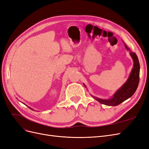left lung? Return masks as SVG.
Listing matches in <instances>:
<instances>
[{
  "mask_svg": "<svg viewBox=\"0 0 149 149\" xmlns=\"http://www.w3.org/2000/svg\"><path fill=\"white\" fill-rule=\"evenodd\" d=\"M125 46L126 49H129L127 46ZM130 55L132 56L134 63L131 74H130L127 82L115 93L113 97L111 100H104L93 97L96 101L102 104L110 106H116L120 104L121 102H124L126 100H127L128 98L131 97L134 93L136 92L139 83L140 65L138 58L136 53L130 52Z\"/></svg>",
  "mask_w": 149,
  "mask_h": 149,
  "instance_id": "obj_1",
  "label": "left lung"
}]
</instances>
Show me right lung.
Wrapping results in <instances>:
<instances>
[{
	"mask_svg": "<svg viewBox=\"0 0 149 149\" xmlns=\"http://www.w3.org/2000/svg\"><path fill=\"white\" fill-rule=\"evenodd\" d=\"M30 109H31V108H30Z\"/></svg>",
	"mask_w": 149,
	"mask_h": 149,
	"instance_id": "add662e5",
	"label": "right lung"
}]
</instances>
